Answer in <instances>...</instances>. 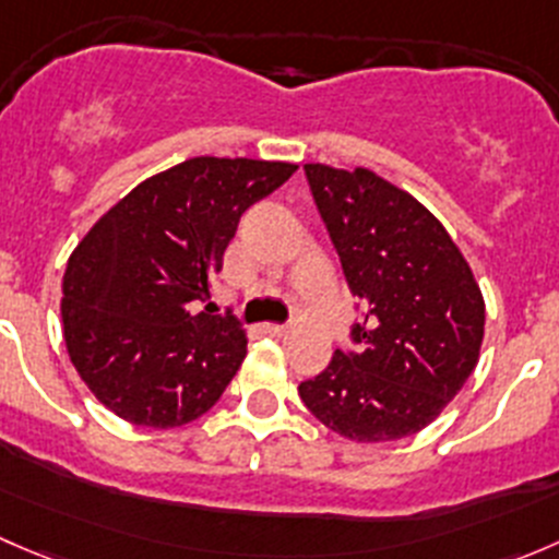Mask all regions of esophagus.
Instances as JSON below:
<instances>
[{"mask_svg":"<svg viewBox=\"0 0 559 559\" xmlns=\"http://www.w3.org/2000/svg\"><path fill=\"white\" fill-rule=\"evenodd\" d=\"M259 330L264 332V335H284L286 326L284 324H273V321H267V324H262Z\"/></svg>","mask_w":559,"mask_h":559,"instance_id":"obj_1","label":"esophagus"}]
</instances>
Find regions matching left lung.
<instances>
[{
	"mask_svg": "<svg viewBox=\"0 0 559 559\" xmlns=\"http://www.w3.org/2000/svg\"><path fill=\"white\" fill-rule=\"evenodd\" d=\"M306 175L359 302L346 346L300 384L302 403L357 443L414 436L476 368L481 292L443 224L403 189L362 167Z\"/></svg>",
	"mask_w": 559,
	"mask_h": 559,
	"instance_id": "obj_1",
	"label": "left lung"
}]
</instances>
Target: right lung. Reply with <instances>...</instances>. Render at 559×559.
<instances>
[{
  "mask_svg": "<svg viewBox=\"0 0 559 559\" xmlns=\"http://www.w3.org/2000/svg\"><path fill=\"white\" fill-rule=\"evenodd\" d=\"M297 165L197 159L134 186L67 262L61 321L72 365L97 400L132 425L180 427L238 373L246 335L211 297L240 216Z\"/></svg>",
  "mask_w": 559,
  "mask_h": 559,
  "instance_id": "right-lung-1",
  "label": "right lung"
}]
</instances>
